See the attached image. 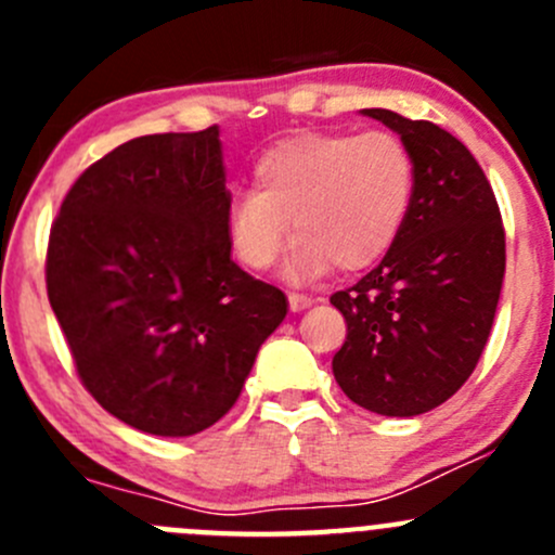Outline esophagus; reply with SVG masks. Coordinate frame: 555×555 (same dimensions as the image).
<instances>
[{"label": "esophagus", "mask_w": 555, "mask_h": 555, "mask_svg": "<svg viewBox=\"0 0 555 555\" xmlns=\"http://www.w3.org/2000/svg\"><path fill=\"white\" fill-rule=\"evenodd\" d=\"M289 309L293 311H306L309 306H313V298L311 295H304V293H289Z\"/></svg>", "instance_id": "esophagus-1"}]
</instances>
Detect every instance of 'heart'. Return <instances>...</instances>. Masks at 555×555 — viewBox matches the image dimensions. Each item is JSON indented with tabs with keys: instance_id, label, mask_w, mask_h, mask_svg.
Returning a JSON list of instances; mask_svg holds the SVG:
<instances>
[{
	"instance_id": "1",
	"label": "heart",
	"mask_w": 555,
	"mask_h": 555,
	"mask_svg": "<svg viewBox=\"0 0 555 555\" xmlns=\"http://www.w3.org/2000/svg\"><path fill=\"white\" fill-rule=\"evenodd\" d=\"M416 164L391 131H306L273 144L255 166V190L228 209V242L251 271H266L298 236L289 273L335 266L365 271L391 249L411 215Z\"/></svg>"
}]
</instances>
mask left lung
Returning <instances> with one entry per match:
<instances>
[{
    "instance_id": "left-lung-1",
    "label": "left lung",
    "mask_w": 555,
    "mask_h": 555,
    "mask_svg": "<svg viewBox=\"0 0 555 555\" xmlns=\"http://www.w3.org/2000/svg\"><path fill=\"white\" fill-rule=\"evenodd\" d=\"M400 133L416 164L411 215L354 287L330 295L346 319L333 376L357 405L418 416L473 376L505 279V228L478 160L446 128L365 109Z\"/></svg>"
}]
</instances>
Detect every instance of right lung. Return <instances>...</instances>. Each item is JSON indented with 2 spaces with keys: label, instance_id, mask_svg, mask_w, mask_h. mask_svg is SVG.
<instances>
[{
  "label": "right lung",
  "instance_id": "right-lung-1",
  "mask_svg": "<svg viewBox=\"0 0 555 555\" xmlns=\"http://www.w3.org/2000/svg\"><path fill=\"white\" fill-rule=\"evenodd\" d=\"M220 131L153 133L77 177L44 284L75 371L128 427L184 438L242 395L287 298L231 260Z\"/></svg>",
  "mask_w": 555,
  "mask_h": 555
}]
</instances>
